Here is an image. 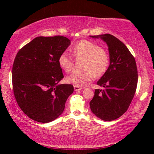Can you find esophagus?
Wrapping results in <instances>:
<instances>
[{
  "mask_svg": "<svg viewBox=\"0 0 154 154\" xmlns=\"http://www.w3.org/2000/svg\"><path fill=\"white\" fill-rule=\"evenodd\" d=\"M82 89H83V88H80V87H78V86H74L75 91H79V90H81Z\"/></svg>",
  "mask_w": 154,
  "mask_h": 154,
  "instance_id": "obj_1",
  "label": "esophagus"
}]
</instances>
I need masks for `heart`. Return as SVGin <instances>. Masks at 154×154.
I'll list each match as a JSON object with an SVG mask.
<instances>
[{
  "instance_id": "obj_1",
  "label": "heart",
  "mask_w": 154,
  "mask_h": 154,
  "mask_svg": "<svg viewBox=\"0 0 154 154\" xmlns=\"http://www.w3.org/2000/svg\"><path fill=\"white\" fill-rule=\"evenodd\" d=\"M73 55L77 59H84L83 73H72L66 77L67 83L83 88L94 76L100 77L108 70L110 64L109 52L94 42L81 40L78 41L72 48ZM61 69L69 72L73 65V60L67 52H63L58 58Z\"/></svg>"
}]
</instances>
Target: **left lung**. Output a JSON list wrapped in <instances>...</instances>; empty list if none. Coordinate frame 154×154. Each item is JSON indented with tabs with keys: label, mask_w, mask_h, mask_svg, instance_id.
Here are the masks:
<instances>
[{
	"label": "left lung",
	"mask_w": 154,
	"mask_h": 154,
	"mask_svg": "<svg viewBox=\"0 0 154 154\" xmlns=\"http://www.w3.org/2000/svg\"><path fill=\"white\" fill-rule=\"evenodd\" d=\"M90 37L104 41L110 55L108 70L97 83L103 89L94 90L90 109L103 121H113L128 110L134 97L138 81L136 62L125 44L113 35Z\"/></svg>",
	"instance_id": "obj_1"
}]
</instances>
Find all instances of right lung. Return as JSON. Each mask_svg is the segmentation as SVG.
<instances>
[{
    "instance_id": "obj_1",
    "label": "right lung",
    "mask_w": 154,
    "mask_h": 154,
    "mask_svg": "<svg viewBox=\"0 0 154 154\" xmlns=\"http://www.w3.org/2000/svg\"><path fill=\"white\" fill-rule=\"evenodd\" d=\"M71 41L62 35L38 36L19 50L12 71L14 94L29 118L50 123L60 116L73 92L71 84H59L64 75L58 63Z\"/></svg>"
}]
</instances>
